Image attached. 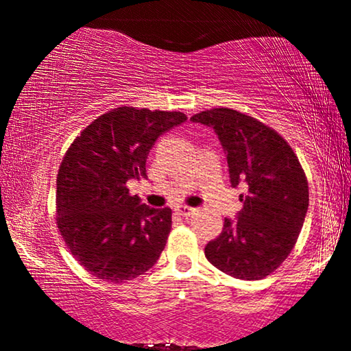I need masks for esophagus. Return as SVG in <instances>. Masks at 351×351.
<instances>
[{"instance_id":"esophagus-1","label":"esophagus","mask_w":351,"mask_h":351,"mask_svg":"<svg viewBox=\"0 0 351 351\" xmlns=\"http://www.w3.org/2000/svg\"><path fill=\"white\" fill-rule=\"evenodd\" d=\"M176 210H177V214L182 215V217H189V215L193 214L195 208H190V206L182 204V206H177V209H176Z\"/></svg>"}]
</instances>
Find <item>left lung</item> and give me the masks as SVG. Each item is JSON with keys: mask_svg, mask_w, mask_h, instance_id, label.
Here are the masks:
<instances>
[{"mask_svg": "<svg viewBox=\"0 0 351 351\" xmlns=\"http://www.w3.org/2000/svg\"><path fill=\"white\" fill-rule=\"evenodd\" d=\"M191 121L219 136L232 186L247 184L237 220L206 244V258L238 280H262L289 256L308 209V182L289 143L275 129L232 108H210Z\"/></svg>", "mask_w": 351, "mask_h": 351, "instance_id": "obj_1", "label": "left lung"}]
</instances>
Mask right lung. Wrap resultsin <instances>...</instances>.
I'll use <instances>...</instances> for the list:
<instances>
[{"label": "right lung", "instance_id": "add662e5", "mask_svg": "<svg viewBox=\"0 0 351 351\" xmlns=\"http://www.w3.org/2000/svg\"><path fill=\"white\" fill-rule=\"evenodd\" d=\"M185 119L180 112L118 107L94 119L66 150L57 174V227L80 265L99 280H134L160 258L172 210L141 204L126 184L147 176L156 138Z\"/></svg>", "mask_w": 351, "mask_h": 351}]
</instances>
